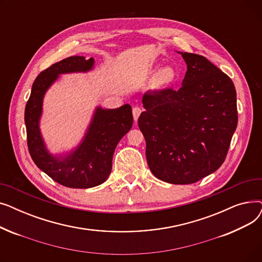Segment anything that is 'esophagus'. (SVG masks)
Wrapping results in <instances>:
<instances>
[{"mask_svg": "<svg viewBox=\"0 0 262 262\" xmlns=\"http://www.w3.org/2000/svg\"><path fill=\"white\" fill-rule=\"evenodd\" d=\"M141 108L140 107H138V106H136V107H134L133 108V117H134V120H135V122L138 120V118H139V116H140V114H141Z\"/></svg>", "mask_w": 262, "mask_h": 262, "instance_id": "34e87169", "label": "esophagus"}]
</instances>
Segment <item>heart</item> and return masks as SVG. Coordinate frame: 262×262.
I'll return each instance as SVG.
<instances>
[{
    "label": "heart",
    "mask_w": 262,
    "mask_h": 262,
    "mask_svg": "<svg viewBox=\"0 0 262 262\" xmlns=\"http://www.w3.org/2000/svg\"><path fill=\"white\" fill-rule=\"evenodd\" d=\"M175 79V72L172 68L166 67L162 68L156 73L154 76V86L156 88H163L167 87L174 81Z\"/></svg>",
    "instance_id": "1"
}]
</instances>
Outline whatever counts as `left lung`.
I'll return each instance as SVG.
<instances>
[{
    "label": "left lung",
    "mask_w": 262,
    "mask_h": 262,
    "mask_svg": "<svg viewBox=\"0 0 262 262\" xmlns=\"http://www.w3.org/2000/svg\"><path fill=\"white\" fill-rule=\"evenodd\" d=\"M187 72L178 90L146 91L139 119L149 170L174 185L199 182L224 162L238 123L232 80L207 58L182 53Z\"/></svg>",
    "instance_id": "obj_1"
}]
</instances>
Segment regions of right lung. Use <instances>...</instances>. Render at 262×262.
I'll use <instances>...</instances> for the list:
<instances>
[{
  "mask_svg": "<svg viewBox=\"0 0 262 262\" xmlns=\"http://www.w3.org/2000/svg\"><path fill=\"white\" fill-rule=\"evenodd\" d=\"M93 58L71 56L49 67L35 79L25 106L27 146L36 166L53 181L75 189H86L103 184L112 172L115 148L133 126L132 107L117 109L98 107L81 144L66 158L49 154L39 130V119L47 89L59 74L86 72L93 67Z\"/></svg>",
  "mask_w": 262,
  "mask_h": 262,
  "instance_id": "add662e5",
  "label": "right lung"
}]
</instances>
